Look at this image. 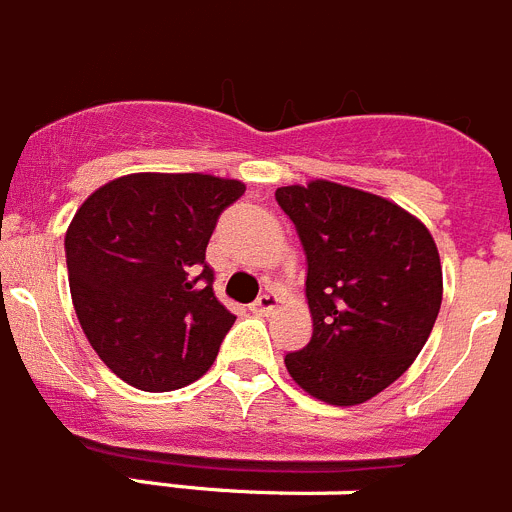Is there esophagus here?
<instances>
[{"label": "esophagus", "instance_id": "34e87169", "mask_svg": "<svg viewBox=\"0 0 512 512\" xmlns=\"http://www.w3.org/2000/svg\"><path fill=\"white\" fill-rule=\"evenodd\" d=\"M274 308H277V298H274V295H269V292H266V295H259V298L251 303V310H253V313H259V316L272 313Z\"/></svg>", "mask_w": 512, "mask_h": 512}]
</instances>
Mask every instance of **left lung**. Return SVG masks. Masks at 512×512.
I'll list each match as a JSON object with an SVG mask.
<instances>
[{
    "instance_id": "left-lung-1",
    "label": "left lung",
    "mask_w": 512,
    "mask_h": 512,
    "mask_svg": "<svg viewBox=\"0 0 512 512\" xmlns=\"http://www.w3.org/2000/svg\"><path fill=\"white\" fill-rule=\"evenodd\" d=\"M298 230L313 336L285 365L300 388L355 406L391 386L425 347L443 269L430 230L388 199L331 181L282 186Z\"/></svg>"
}]
</instances>
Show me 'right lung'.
<instances>
[{"instance_id":"obj_1","label":"right lung","mask_w":512,"mask_h":512,"mask_svg":"<svg viewBox=\"0 0 512 512\" xmlns=\"http://www.w3.org/2000/svg\"><path fill=\"white\" fill-rule=\"evenodd\" d=\"M246 186L202 173H131L85 199L64 238L69 290L98 357L129 386L173 391L209 370L235 316L204 261Z\"/></svg>"}]
</instances>
